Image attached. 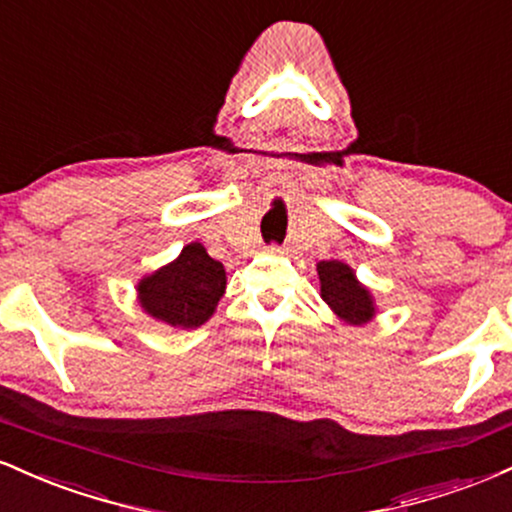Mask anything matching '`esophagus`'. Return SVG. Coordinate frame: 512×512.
Here are the masks:
<instances>
[{
	"mask_svg": "<svg viewBox=\"0 0 512 512\" xmlns=\"http://www.w3.org/2000/svg\"><path fill=\"white\" fill-rule=\"evenodd\" d=\"M269 252H272V255H284V252H286V248H284V245H276V243H272V245H269V248H267Z\"/></svg>",
	"mask_w": 512,
	"mask_h": 512,
	"instance_id": "esophagus-1",
	"label": "esophagus"
}]
</instances>
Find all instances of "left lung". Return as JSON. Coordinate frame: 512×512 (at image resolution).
Wrapping results in <instances>:
<instances>
[{
    "label": "left lung",
    "mask_w": 512,
    "mask_h": 512,
    "mask_svg": "<svg viewBox=\"0 0 512 512\" xmlns=\"http://www.w3.org/2000/svg\"><path fill=\"white\" fill-rule=\"evenodd\" d=\"M320 276V296L332 308V313L342 317L349 325H366L373 320L375 303L373 296L361 281L356 279L354 269L339 260H327L317 264Z\"/></svg>",
    "instance_id": "left-lung-1"
}]
</instances>
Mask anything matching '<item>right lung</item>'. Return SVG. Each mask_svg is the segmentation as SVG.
Masks as SVG:
<instances>
[{"label": "right lung", "instance_id": "add662e5", "mask_svg": "<svg viewBox=\"0 0 512 512\" xmlns=\"http://www.w3.org/2000/svg\"><path fill=\"white\" fill-rule=\"evenodd\" d=\"M223 291L226 269L219 260L209 257L202 243L185 245L178 260L144 276L137 284V298L144 313L180 330L204 325L214 315Z\"/></svg>", "mask_w": 512, "mask_h": 512}]
</instances>
